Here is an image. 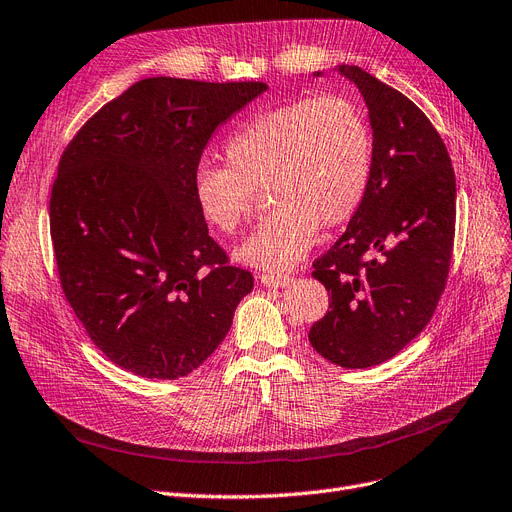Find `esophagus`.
<instances>
[{
  "label": "esophagus",
  "mask_w": 512,
  "mask_h": 512,
  "mask_svg": "<svg viewBox=\"0 0 512 512\" xmlns=\"http://www.w3.org/2000/svg\"><path fill=\"white\" fill-rule=\"evenodd\" d=\"M292 281L290 275H283V273H262L260 275V283L267 285V288H285Z\"/></svg>",
  "instance_id": "1"
}]
</instances>
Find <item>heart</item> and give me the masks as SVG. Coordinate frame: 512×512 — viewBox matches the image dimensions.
<instances>
[{
  "label": "heart",
  "instance_id": "1",
  "mask_svg": "<svg viewBox=\"0 0 512 512\" xmlns=\"http://www.w3.org/2000/svg\"><path fill=\"white\" fill-rule=\"evenodd\" d=\"M227 166L193 176L199 214L235 233L269 185L275 206L235 250L243 264L288 271L311 250L319 224L336 229L361 208L374 163V136L359 102L340 92L294 98L252 115L224 145Z\"/></svg>",
  "mask_w": 512,
  "mask_h": 512
}]
</instances>
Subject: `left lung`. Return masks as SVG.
Returning a JSON list of instances; mask_svg holds the SVG:
<instances>
[{"label": "left lung", "mask_w": 512, "mask_h": 512, "mask_svg": "<svg viewBox=\"0 0 512 512\" xmlns=\"http://www.w3.org/2000/svg\"><path fill=\"white\" fill-rule=\"evenodd\" d=\"M338 71L370 111L374 163L361 208L313 262L330 311L309 340L323 359L363 370L395 357L437 309L454 250L456 176L439 132L410 98L359 67Z\"/></svg>", "instance_id": "left-lung-1"}]
</instances>
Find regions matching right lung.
<instances>
[{
    "instance_id": "obj_1",
    "label": "right lung",
    "mask_w": 512,
    "mask_h": 512,
    "mask_svg": "<svg viewBox=\"0 0 512 512\" xmlns=\"http://www.w3.org/2000/svg\"><path fill=\"white\" fill-rule=\"evenodd\" d=\"M262 81L149 77L67 145L50 197L60 288L98 351L155 380L191 374L254 288L197 210L193 176L214 130Z\"/></svg>"
}]
</instances>
